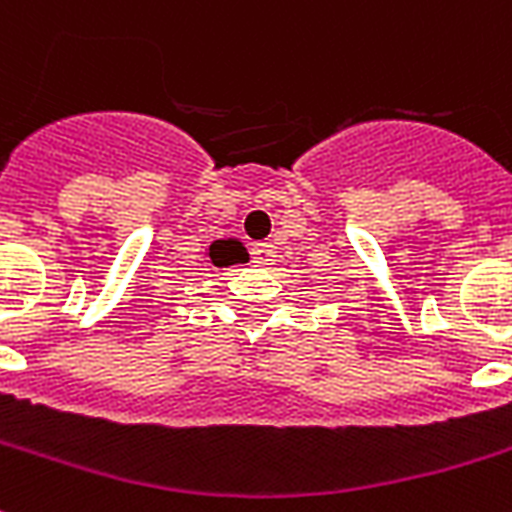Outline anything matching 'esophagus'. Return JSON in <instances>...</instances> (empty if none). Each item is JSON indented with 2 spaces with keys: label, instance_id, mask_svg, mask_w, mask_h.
Masks as SVG:
<instances>
[{
  "label": "esophagus",
  "instance_id": "34e87169",
  "mask_svg": "<svg viewBox=\"0 0 512 512\" xmlns=\"http://www.w3.org/2000/svg\"><path fill=\"white\" fill-rule=\"evenodd\" d=\"M252 263L260 265V268H268V265L276 263V247L268 242H260L252 247Z\"/></svg>",
  "mask_w": 512,
  "mask_h": 512
}]
</instances>
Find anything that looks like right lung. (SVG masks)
I'll return each instance as SVG.
<instances>
[{
    "label": "right lung",
    "mask_w": 512,
    "mask_h": 512,
    "mask_svg": "<svg viewBox=\"0 0 512 512\" xmlns=\"http://www.w3.org/2000/svg\"><path fill=\"white\" fill-rule=\"evenodd\" d=\"M210 260L215 265H231L239 260V252L234 249V242H215L210 247Z\"/></svg>",
    "instance_id": "obj_1"
}]
</instances>
